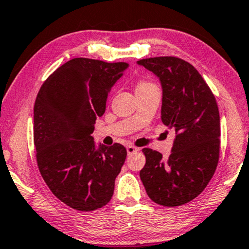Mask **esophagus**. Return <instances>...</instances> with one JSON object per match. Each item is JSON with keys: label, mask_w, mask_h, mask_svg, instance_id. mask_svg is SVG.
Segmentation results:
<instances>
[{"label": "esophagus", "mask_w": 249, "mask_h": 249, "mask_svg": "<svg viewBox=\"0 0 249 249\" xmlns=\"http://www.w3.org/2000/svg\"><path fill=\"white\" fill-rule=\"evenodd\" d=\"M137 151H138V148L135 147L134 145H128V146H127V153L128 154H132V153L137 152Z\"/></svg>", "instance_id": "34e87169"}]
</instances>
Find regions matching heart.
<instances>
[{
  "mask_svg": "<svg viewBox=\"0 0 249 249\" xmlns=\"http://www.w3.org/2000/svg\"><path fill=\"white\" fill-rule=\"evenodd\" d=\"M151 86H153L152 83L142 81V82H140V83H138V85H137V89H140V88H146V87H151Z\"/></svg>",
  "mask_w": 249,
  "mask_h": 249,
  "instance_id": "obj_1",
  "label": "heart"
}]
</instances>
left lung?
I'll use <instances>...</instances> for the list:
<instances>
[{
	"label": "left lung",
	"instance_id": "left-lung-1",
	"mask_svg": "<svg viewBox=\"0 0 249 249\" xmlns=\"http://www.w3.org/2000/svg\"><path fill=\"white\" fill-rule=\"evenodd\" d=\"M138 65L159 77L161 120L175 130L170 156L143 148L140 176L147 196L166 207L188 203L205 190L219 157V113L212 90L198 71L176 57L141 59Z\"/></svg>",
	"mask_w": 249,
	"mask_h": 249
}]
</instances>
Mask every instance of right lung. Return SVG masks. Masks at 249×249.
Wrapping results in <instances>:
<instances>
[{"instance_id": "1", "label": "right lung", "mask_w": 249, "mask_h": 249, "mask_svg": "<svg viewBox=\"0 0 249 249\" xmlns=\"http://www.w3.org/2000/svg\"><path fill=\"white\" fill-rule=\"evenodd\" d=\"M127 63L74 58L42 85L34 105L36 161L51 192L71 208L91 212L111 200L124 166V145L96 146V119Z\"/></svg>"}]
</instances>
